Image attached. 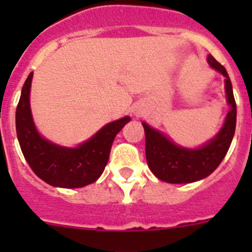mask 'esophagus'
<instances>
[{"instance_id": "obj_1", "label": "esophagus", "mask_w": 252, "mask_h": 252, "mask_svg": "<svg viewBox=\"0 0 252 252\" xmlns=\"http://www.w3.org/2000/svg\"><path fill=\"white\" fill-rule=\"evenodd\" d=\"M133 115H135V116H140V111L139 110H133Z\"/></svg>"}]
</instances>
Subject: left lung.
<instances>
[{
	"mask_svg": "<svg viewBox=\"0 0 252 252\" xmlns=\"http://www.w3.org/2000/svg\"><path fill=\"white\" fill-rule=\"evenodd\" d=\"M209 65L224 75L227 102L231 106L227 113L223 127L217 136L197 150L179 148L169 141L159 131L151 128L145 122L142 124L145 130L146 160L150 170L155 177L168 183H193L208 177L221 164L236 128V102L232 92V84L227 70L212 55H208Z\"/></svg>",
	"mask_w": 252,
	"mask_h": 252,
	"instance_id": "1",
	"label": "left lung"
}]
</instances>
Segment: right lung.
<instances>
[{
  "instance_id": "1",
  "label": "right lung",
  "mask_w": 252,
  "mask_h": 252,
  "mask_svg": "<svg viewBox=\"0 0 252 252\" xmlns=\"http://www.w3.org/2000/svg\"><path fill=\"white\" fill-rule=\"evenodd\" d=\"M31 79L32 73L22 87L16 108L17 139L30 168L40 179L54 187L81 188L95 182L106 168L116 135L130 117L110 122L75 149L54 145L40 136L35 128L29 101Z\"/></svg>"
}]
</instances>
